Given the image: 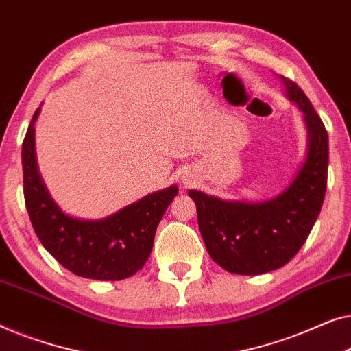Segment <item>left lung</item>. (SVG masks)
Wrapping results in <instances>:
<instances>
[{"instance_id":"1","label":"left lung","mask_w":351,"mask_h":351,"mask_svg":"<svg viewBox=\"0 0 351 351\" xmlns=\"http://www.w3.org/2000/svg\"><path fill=\"white\" fill-rule=\"evenodd\" d=\"M286 97L302 111L307 146L293 181L263 202L223 200L191 189L206 251L230 274L261 275L283 267L305 243L324 200L328 132L298 84L280 76Z\"/></svg>"}]
</instances>
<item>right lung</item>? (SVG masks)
Returning <instances> with one entry per match:
<instances>
[{
    "instance_id": "right-lung-1",
    "label": "right lung",
    "mask_w": 351,
    "mask_h": 351,
    "mask_svg": "<svg viewBox=\"0 0 351 351\" xmlns=\"http://www.w3.org/2000/svg\"><path fill=\"white\" fill-rule=\"evenodd\" d=\"M34 111L22 145L23 195L33 229L44 248L77 276L116 281L135 275L149 258L156 229L178 195V186L133 202L106 218L79 219L62 211L39 173Z\"/></svg>"
}]
</instances>
